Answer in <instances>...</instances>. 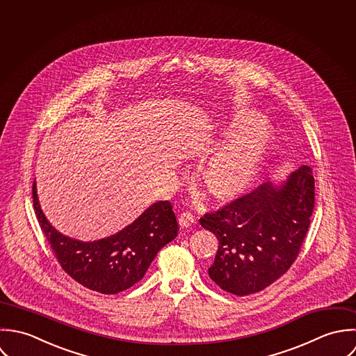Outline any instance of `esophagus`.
I'll use <instances>...</instances> for the list:
<instances>
[{"instance_id": "34e87169", "label": "esophagus", "mask_w": 356, "mask_h": 356, "mask_svg": "<svg viewBox=\"0 0 356 356\" xmlns=\"http://www.w3.org/2000/svg\"><path fill=\"white\" fill-rule=\"evenodd\" d=\"M193 222H194V216L191 213H188V212H184V213L180 214L179 216V224H180V227H190V225H193Z\"/></svg>"}]
</instances>
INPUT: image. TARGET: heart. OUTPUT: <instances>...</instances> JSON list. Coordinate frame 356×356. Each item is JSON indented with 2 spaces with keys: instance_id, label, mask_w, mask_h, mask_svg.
<instances>
[{
  "instance_id": "heart-1",
  "label": "heart",
  "mask_w": 356,
  "mask_h": 356,
  "mask_svg": "<svg viewBox=\"0 0 356 356\" xmlns=\"http://www.w3.org/2000/svg\"><path fill=\"white\" fill-rule=\"evenodd\" d=\"M271 140V125L252 111L236 114L224 127L217 143L225 144L202 169L204 183L214 198L235 200L257 181Z\"/></svg>"
}]
</instances>
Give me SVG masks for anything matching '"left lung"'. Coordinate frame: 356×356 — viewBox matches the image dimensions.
<instances>
[{
  "mask_svg": "<svg viewBox=\"0 0 356 356\" xmlns=\"http://www.w3.org/2000/svg\"><path fill=\"white\" fill-rule=\"evenodd\" d=\"M315 184L308 165L278 183H264L201 225L218 239L209 277L222 290L248 296L281 278L296 260L308 231Z\"/></svg>",
  "mask_w": 356,
  "mask_h": 356,
  "instance_id": "obj_1",
  "label": "left lung"
}]
</instances>
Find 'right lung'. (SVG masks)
I'll use <instances>...</instances> for the list:
<instances>
[{"instance_id":"obj_1","label":"right lung","mask_w":356,"mask_h":356,"mask_svg":"<svg viewBox=\"0 0 356 356\" xmlns=\"http://www.w3.org/2000/svg\"><path fill=\"white\" fill-rule=\"evenodd\" d=\"M34 211L62 268L78 284L103 293L117 294L138 284L156 253L177 236L172 205L158 201L121 231L90 242L74 239L58 231L42 212L35 180Z\"/></svg>"}]
</instances>
